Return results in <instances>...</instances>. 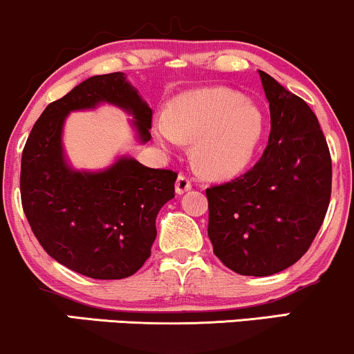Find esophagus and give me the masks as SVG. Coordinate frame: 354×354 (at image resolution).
<instances>
[{"label":"esophagus","instance_id":"obj_1","mask_svg":"<svg viewBox=\"0 0 354 354\" xmlns=\"http://www.w3.org/2000/svg\"><path fill=\"white\" fill-rule=\"evenodd\" d=\"M190 189H192V184H190V180L185 176H182V174H180V176L177 177V182H176V192L180 195V194L189 192Z\"/></svg>","mask_w":354,"mask_h":354}]
</instances>
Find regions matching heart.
Here are the masks:
<instances>
[{
    "label": "heart",
    "mask_w": 354,
    "mask_h": 354,
    "mask_svg": "<svg viewBox=\"0 0 354 354\" xmlns=\"http://www.w3.org/2000/svg\"><path fill=\"white\" fill-rule=\"evenodd\" d=\"M265 129L263 111L236 91L214 87L177 99L153 122L165 147L192 142V160L203 176L228 178L250 164Z\"/></svg>",
    "instance_id": "obj_1"
}]
</instances>
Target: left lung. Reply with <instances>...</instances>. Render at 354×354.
I'll list each match as a JSON object with an SVG mask.
<instances>
[{
  "instance_id": "obj_1",
  "label": "left lung",
  "mask_w": 354,
  "mask_h": 354,
  "mask_svg": "<svg viewBox=\"0 0 354 354\" xmlns=\"http://www.w3.org/2000/svg\"><path fill=\"white\" fill-rule=\"evenodd\" d=\"M259 74L270 104L267 149L242 177L207 189L214 253L248 277L275 275L300 260L331 197V157L317 115L270 74Z\"/></svg>"
}]
</instances>
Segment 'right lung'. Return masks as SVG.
<instances>
[{
	"mask_svg": "<svg viewBox=\"0 0 354 354\" xmlns=\"http://www.w3.org/2000/svg\"><path fill=\"white\" fill-rule=\"evenodd\" d=\"M102 104L132 115L137 144L151 140L152 109L126 74L86 79L36 120L21 157V201L49 257L84 277L120 280L151 257L157 214L176 197L177 174L145 167L129 153L99 170L73 167L62 144L66 119Z\"/></svg>",
	"mask_w": 354,
	"mask_h": 354,
	"instance_id": "1",
	"label": "right lung"
}]
</instances>
